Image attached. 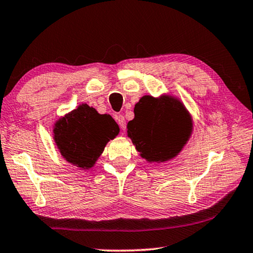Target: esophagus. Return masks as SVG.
I'll return each mask as SVG.
<instances>
[{
    "label": "esophagus",
    "instance_id": "34e87169",
    "mask_svg": "<svg viewBox=\"0 0 253 253\" xmlns=\"http://www.w3.org/2000/svg\"><path fill=\"white\" fill-rule=\"evenodd\" d=\"M116 122L119 123L120 127H121V130H126V119H124L123 115H116Z\"/></svg>",
    "mask_w": 253,
    "mask_h": 253
}]
</instances>
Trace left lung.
I'll return each instance as SVG.
<instances>
[{
	"label": "left lung",
	"instance_id": "obj_1",
	"mask_svg": "<svg viewBox=\"0 0 253 253\" xmlns=\"http://www.w3.org/2000/svg\"><path fill=\"white\" fill-rule=\"evenodd\" d=\"M127 135L149 163H164L176 156L192 132V120L180 100L172 96H143L127 123Z\"/></svg>",
	"mask_w": 253,
	"mask_h": 253
}]
</instances>
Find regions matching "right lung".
I'll list each match as a JSON object with an SVG mask.
<instances>
[{
  "label": "right lung",
  "instance_id": "1",
  "mask_svg": "<svg viewBox=\"0 0 253 253\" xmlns=\"http://www.w3.org/2000/svg\"><path fill=\"white\" fill-rule=\"evenodd\" d=\"M53 132L54 141L65 161L89 169L120 129L111 115L99 114L94 107L81 104L61 118Z\"/></svg>",
  "mask_w": 253,
  "mask_h": 253
}]
</instances>
